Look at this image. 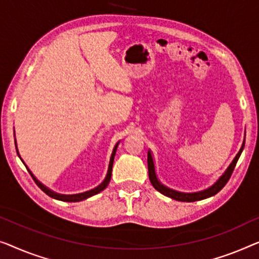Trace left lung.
Listing matches in <instances>:
<instances>
[{
  "label": "left lung",
  "mask_w": 259,
  "mask_h": 259,
  "mask_svg": "<svg viewBox=\"0 0 259 259\" xmlns=\"http://www.w3.org/2000/svg\"><path fill=\"white\" fill-rule=\"evenodd\" d=\"M244 144H245V137H244L242 147H240L238 154L235 156V158L232 159V162L230 163V165L227 167V170L224 171L223 175L218 178V180L214 182V183L211 185V187L204 189V190L197 191V192H182V191H177L174 190V189H170L165 187L164 184L161 183V181L158 180L157 174H156V169H155V162H154V157H152V152L151 150H148V170H149V180H150L152 187H154L156 190L161 192L166 197H170L175 199V201H180V202H195V201H202V199L209 198L211 196H214L217 192H220L222 189L224 188V185L228 183L229 178L231 177L232 171H234L236 163H237L238 158L240 154H242L243 149H244Z\"/></svg>",
  "instance_id": "left-lung-1"
}]
</instances>
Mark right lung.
<instances>
[{
	"mask_svg": "<svg viewBox=\"0 0 259 259\" xmlns=\"http://www.w3.org/2000/svg\"><path fill=\"white\" fill-rule=\"evenodd\" d=\"M15 144H16V143H15ZM117 147H118V143L115 145L114 150H112V154H111V156H110V161H109V165H108V171H107V175H105L104 181L102 182V183H101L100 185H98V187H96L95 189H92V190L85 191V192H82V194H75V195H62V194H57V192L53 191L52 189H49L48 187H46L45 184H42L41 182H39V181L37 180V178H36V177L34 176V174H32L30 170H29V167L24 164V162L22 161V158L20 157L19 150H17V144H16V151H17V154H19V157L21 158V161L23 162V164H24V165H25V167H27V169H28L29 174H30V175H31V177L34 178L35 183L38 185V188L41 189V190H42L43 192H46L47 195L50 196V197H52V198H55V199H57V201H63V202H81V201H84V199H87V198L92 197V196H94V195H97L98 192L103 191L104 189L108 187L109 182H110V178H111L112 164H114V158H115L116 150H117Z\"/></svg>",
	"mask_w": 259,
	"mask_h": 259,
	"instance_id": "obj_1",
	"label": "right lung"
}]
</instances>
